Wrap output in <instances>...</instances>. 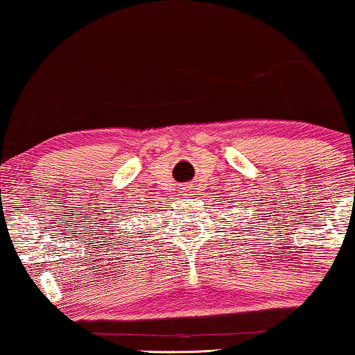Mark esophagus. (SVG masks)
<instances>
[{
    "label": "esophagus",
    "instance_id": "34e87169",
    "mask_svg": "<svg viewBox=\"0 0 355 355\" xmlns=\"http://www.w3.org/2000/svg\"><path fill=\"white\" fill-rule=\"evenodd\" d=\"M181 189H182V193H184V194H187V193H189V187H187V186H184V187H181Z\"/></svg>",
    "mask_w": 355,
    "mask_h": 355
}]
</instances>
